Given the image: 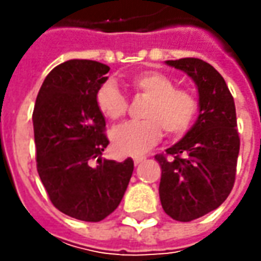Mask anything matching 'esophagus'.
Listing matches in <instances>:
<instances>
[{
    "mask_svg": "<svg viewBox=\"0 0 261 261\" xmlns=\"http://www.w3.org/2000/svg\"><path fill=\"white\" fill-rule=\"evenodd\" d=\"M144 160H145V156H134V163H135V166L141 164Z\"/></svg>",
    "mask_w": 261,
    "mask_h": 261,
    "instance_id": "1",
    "label": "esophagus"
}]
</instances>
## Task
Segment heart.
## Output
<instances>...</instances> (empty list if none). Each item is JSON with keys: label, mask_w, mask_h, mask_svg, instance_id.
I'll return each instance as SVG.
<instances>
[{"label": "heart", "mask_w": 261, "mask_h": 261, "mask_svg": "<svg viewBox=\"0 0 261 261\" xmlns=\"http://www.w3.org/2000/svg\"><path fill=\"white\" fill-rule=\"evenodd\" d=\"M136 91L149 97L142 116L145 119L127 122L112 132V144L117 154L139 155L158 144L163 129L168 136L185 135L195 122L197 100L187 88L174 87V81L163 72L145 71L130 80ZM95 103L100 113L117 120L127 110V100L115 83L109 81L98 88Z\"/></svg>", "instance_id": "1"}]
</instances>
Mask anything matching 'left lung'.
<instances>
[{"mask_svg": "<svg viewBox=\"0 0 261 261\" xmlns=\"http://www.w3.org/2000/svg\"><path fill=\"white\" fill-rule=\"evenodd\" d=\"M193 80L199 116L177 144L156 155L161 166L160 200L167 215L189 222L222 205L236 181L240 136L234 98L225 80L197 58L166 61Z\"/></svg>", "mask_w": 261, "mask_h": 261, "instance_id": "obj_1", "label": "left lung"}]
</instances>
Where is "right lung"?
I'll use <instances>...</instances> for the list:
<instances>
[{
	"instance_id": "obj_1",
	"label": "right lung",
	"mask_w": 261,
	"mask_h": 261,
	"mask_svg": "<svg viewBox=\"0 0 261 261\" xmlns=\"http://www.w3.org/2000/svg\"><path fill=\"white\" fill-rule=\"evenodd\" d=\"M109 71L97 61H66L47 74L33 110L37 173L49 199L62 214L86 222L115 211L134 171L132 158L101 161L109 139L95 94ZM95 158L99 166L91 167Z\"/></svg>"
}]
</instances>
